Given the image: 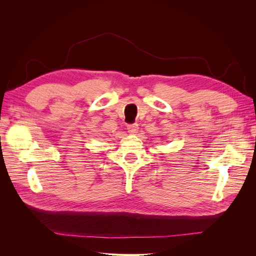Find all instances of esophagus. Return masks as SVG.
I'll use <instances>...</instances> for the list:
<instances>
[{
  "label": "esophagus",
  "instance_id": "esophagus-1",
  "mask_svg": "<svg viewBox=\"0 0 256 256\" xmlns=\"http://www.w3.org/2000/svg\"><path fill=\"white\" fill-rule=\"evenodd\" d=\"M127 129H128V132H129V134H134L138 132V124H131V125H128V126H127Z\"/></svg>",
  "mask_w": 256,
  "mask_h": 256
}]
</instances>
